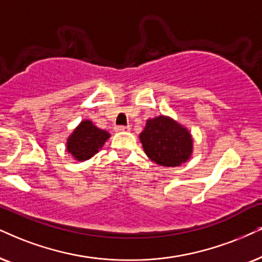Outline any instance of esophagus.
<instances>
[{
    "label": "esophagus",
    "mask_w": 262,
    "mask_h": 262,
    "mask_svg": "<svg viewBox=\"0 0 262 262\" xmlns=\"http://www.w3.org/2000/svg\"><path fill=\"white\" fill-rule=\"evenodd\" d=\"M116 132H129L130 130V127L129 125H117V127L115 128Z\"/></svg>",
    "instance_id": "obj_1"
}]
</instances>
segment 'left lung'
Returning <instances> with one entry per match:
<instances>
[{"mask_svg": "<svg viewBox=\"0 0 262 262\" xmlns=\"http://www.w3.org/2000/svg\"><path fill=\"white\" fill-rule=\"evenodd\" d=\"M140 141L147 157L163 167H178L185 163L193 146L187 129L165 116L146 122Z\"/></svg>", "mask_w": 262, "mask_h": 262, "instance_id": "8db88e82", "label": "left lung"}]
</instances>
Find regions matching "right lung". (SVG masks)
<instances>
[{
    "mask_svg": "<svg viewBox=\"0 0 262 262\" xmlns=\"http://www.w3.org/2000/svg\"><path fill=\"white\" fill-rule=\"evenodd\" d=\"M108 138L107 132L97 128L91 121H82L69 137L66 148L75 160L85 161L99 152Z\"/></svg>",
    "mask_w": 262,
    "mask_h": 262,
    "instance_id": "1",
    "label": "right lung"
}]
</instances>
